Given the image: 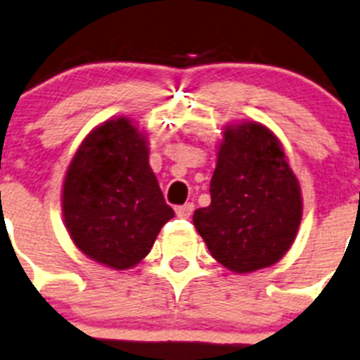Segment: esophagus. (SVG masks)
I'll use <instances>...</instances> for the list:
<instances>
[{
  "label": "esophagus",
  "mask_w": 360,
  "mask_h": 360,
  "mask_svg": "<svg viewBox=\"0 0 360 360\" xmlns=\"http://www.w3.org/2000/svg\"><path fill=\"white\" fill-rule=\"evenodd\" d=\"M177 216L181 217V219H188L190 216H192V212H194V203H185L181 205V207H177Z\"/></svg>",
  "instance_id": "1"
}]
</instances>
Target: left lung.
<instances>
[{
    "mask_svg": "<svg viewBox=\"0 0 360 360\" xmlns=\"http://www.w3.org/2000/svg\"><path fill=\"white\" fill-rule=\"evenodd\" d=\"M300 221V185L276 135L259 122L226 126L210 205L194 212L210 255L238 274L271 267L291 249Z\"/></svg>",
    "mask_w": 360,
    "mask_h": 360,
    "instance_id": "8db88e82",
    "label": "left lung"
}]
</instances>
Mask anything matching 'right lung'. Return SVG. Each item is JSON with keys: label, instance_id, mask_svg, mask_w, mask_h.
<instances>
[{"label": "right lung", "instance_id": "right-lung-1", "mask_svg": "<svg viewBox=\"0 0 360 360\" xmlns=\"http://www.w3.org/2000/svg\"><path fill=\"white\" fill-rule=\"evenodd\" d=\"M62 212L72 243L105 267L126 271L150 252L174 210L131 120H105L84 139L63 179Z\"/></svg>", "mask_w": 360, "mask_h": 360}]
</instances>
